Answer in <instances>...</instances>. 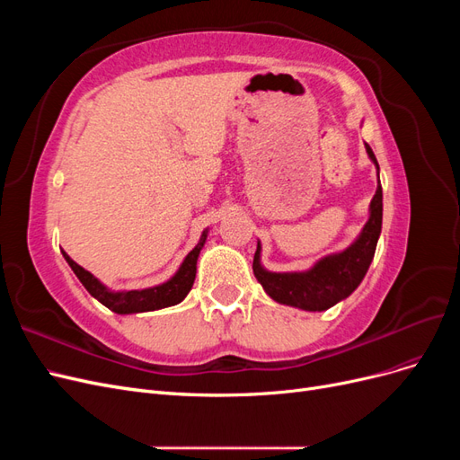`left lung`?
Returning a JSON list of instances; mask_svg holds the SVG:
<instances>
[{
	"mask_svg": "<svg viewBox=\"0 0 460 460\" xmlns=\"http://www.w3.org/2000/svg\"><path fill=\"white\" fill-rule=\"evenodd\" d=\"M368 159L378 171V188L368 207V220L355 238V242L343 252L330 253L318 259L311 269L299 272H270L261 262V242L253 259V272L262 289L280 305L303 311H328L333 305L349 297L363 282L370 267L382 232V186L380 166L374 151L365 144Z\"/></svg>",
	"mask_w": 460,
	"mask_h": 460,
	"instance_id": "1",
	"label": "left lung"
}]
</instances>
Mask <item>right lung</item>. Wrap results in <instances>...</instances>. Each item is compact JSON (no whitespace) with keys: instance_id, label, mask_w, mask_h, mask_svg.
<instances>
[{"instance_id":"add662e5","label":"right lung","mask_w":460,"mask_h":460,"mask_svg":"<svg viewBox=\"0 0 460 460\" xmlns=\"http://www.w3.org/2000/svg\"><path fill=\"white\" fill-rule=\"evenodd\" d=\"M207 235H208V228L201 232L198 245L184 257L182 264H180L178 270L169 278V280L157 286L144 288V289H119V291L111 289L103 282L97 280L92 272L82 269L80 264L75 262L65 252L61 253L68 262V267L73 269V272L76 274L82 286L88 289V294L92 297H95L102 305H105L107 309H111L117 314H134V313H147V311L172 307V305L184 301V297L190 294V289L193 286V280H196L198 257L207 242Z\"/></svg>"}]
</instances>
